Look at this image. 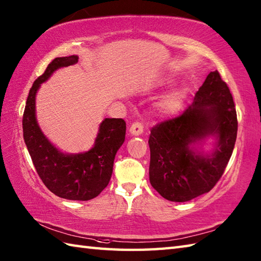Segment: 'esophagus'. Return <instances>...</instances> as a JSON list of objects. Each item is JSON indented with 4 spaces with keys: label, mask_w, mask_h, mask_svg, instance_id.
Segmentation results:
<instances>
[{
    "label": "esophagus",
    "mask_w": 261,
    "mask_h": 261,
    "mask_svg": "<svg viewBox=\"0 0 261 261\" xmlns=\"http://www.w3.org/2000/svg\"><path fill=\"white\" fill-rule=\"evenodd\" d=\"M130 132L134 136H140L143 132V125L141 124V122H134L130 126Z\"/></svg>",
    "instance_id": "1"
}]
</instances>
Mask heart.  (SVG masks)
<instances>
[{"instance_id": "1", "label": "heart", "mask_w": 261, "mask_h": 261, "mask_svg": "<svg viewBox=\"0 0 261 261\" xmlns=\"http://www.w3.org/2000/svg\"><path fill=\"white\" fill-rule=\"evenodd\" d=\"M184 97H185V92L184 90H181V88H178V90H175L171 92L162 103V109L164 112L168 114H173L177 112V111H178L181 107Z\"/></svg>"}]
</instances>
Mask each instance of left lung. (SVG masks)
<instances>
[{
	"label": "left lung",
	"instance_id": "8db88e82",
	"mask_svg": "<svg viewBox=\"0 0 261 261\" xmlns=\"http://www.w3.org/2000/svg\"><path fill=\"white\" fill-rule=\"evenodd\" d=\"M237 132L233 97L219 71H211L184 112L150 130L151 186L171 202H187L210 192L228 166ZM208 135L218 138L216 151L196 155L190 145Z\"/></svg>",
	"mask_w": 261,
	"mask_h": 261
}]
</instances>
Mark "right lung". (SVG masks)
Returning a JSON list of instances; mask_svg holds the SVG:
<instances>
[{"mask_svg":"<svg viewBox=\"0 0 261 261\" xmlns=\"http://www.w3.org/2000/svg\"><path fill=\"white\" fill-rule=\"evenodd\" d=\"M79 62V57H58L47 66L45 73L33 82L27 98L22 126L23 139L32 163L43 184L62 198L88 201L108 186L116 151L124 142L123 119H104L99 125L95 145L84 153L65 154L55 148L39 127L36 120V93L41 83L55 70Z\"/></svg>","mask_w":261,"mask_h":261,"instance_id":"obj_1","label":"right lung"}]
</instances>
